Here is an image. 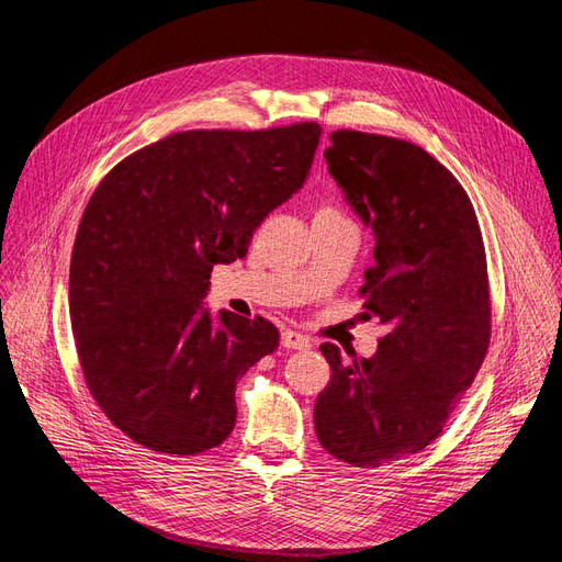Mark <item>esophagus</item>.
Instances as JSON below:
<instances>
[{
    "mask_svg": "<svg viewBox=\"0 0 562 562\" xmlns=\"http://www.w3.org/2000/svg\"><path fill=\"white\" fill-rule=\"evenodd\" d=\"M281 345L285 349H293V351H302V349H310L312 347V339L307 335H302L297 330H285L281 337Z\"/></svg>",
    "mask_w": 562,
    "mask_h": 562,
    "instance_id": "1",
    "label": "esophagus"
}]
</instances>
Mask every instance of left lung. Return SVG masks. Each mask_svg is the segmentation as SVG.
Masks as SVG:
<instances>
[{"mask_svg": "<svg viewBox=\"0 0 562 562\" xmlns=\"http://www.w3.org/2000/svg\"><path fill=\"white\" fill-rule=\"evenodd\" d=\"M323 157L375 232L361 318L389 333L361 361L321 345L333 375L314 427L339 462L375 469L431 446L479 375L492 333L485 246L464 187L419 145L342 128Z\"/></svg>", "mask_w": 562, "mask_h": 562, "instance_id": "left-lung-1", "label": "left lung"}]
</instances>
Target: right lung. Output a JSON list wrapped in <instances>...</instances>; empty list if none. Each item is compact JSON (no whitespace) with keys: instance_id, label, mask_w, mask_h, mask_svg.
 Masks as SVG:
<instances>
[{"instance_id":"add662e5","label":"right lung","mask_w":562,"mask_h":562,"mask_svg":"<svg viewBox=\"0 0 562 562\" xmlns=\"http://www.w3.org/2000/svg\"><path fill=\"white\" fill-rule=\"evenodd\" d=\"M321 126L199 128L151 143L100 180L70 260L83 380L135 443L206 452L232 434L234 391L279 347L271 321L213 323V265L246 258L252 232L307 178Z\"/></svg>"}]
</instances>
